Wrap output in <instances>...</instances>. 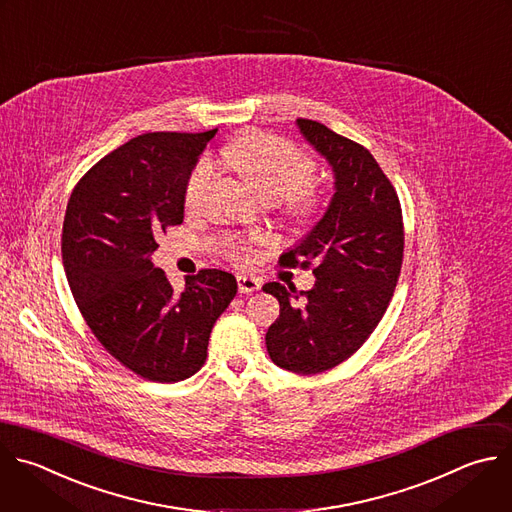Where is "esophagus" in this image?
Masks as SVG:
<instances>
[{
  "instance_id": "34e87169",
  "label": "esophagus",
  "mask_w": 512,
  "mask_h": 512,
  "mask_svg": "<svg viewBox=\"0 0 512 512\" xmlns=\"http://www.w3.org/2000/svg\"><path fill=\"white\" fill-rule=\"evenodd\" d=\"M237 285H239L241 293H251V291L261 289V279L251 277V275H237Z\"/></svg>"
}]
</instances>
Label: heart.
<instances>
[{"instance_id": "b5f03b06", "label": "heart", "mask_w": 512, "mask_h": 512, "mask_svg": "<svg viewBox=\"0 0 512 512\" xmlns=\"http://www.w3.org/2000/svg\"><path fill=\"white\" fill-rule=\"evenodd\" d=\"M223 160L261 201L269 205L285 201L289 217L299 223L315 219L325 205V193L311 183L317 170L315 160L283 138L247 132L223 150ZM215 179L217 170L209 158H201L193 166L185 185L189 211L203 207ZM223 249L237 263H247L253 253L247 243L235 237H227Z\"/></svg>"}]
</instances>
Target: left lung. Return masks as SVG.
Wrapping results in <instances>:
<instances>
[{"label":"left lung","mask_w":512,"mask_h":512,"mask_svg":"<svg viewBox=\"0 0 512 512\" xmlns=\"http://www.w3.org/2000/svg\"><path fill=\"white\" fill-rule=\"evenodd\" d=\"M303 136L333 168L335 195L323 219L279 263L313 267L315 285H263L279 299L267 329L269 358L295 374H319L356 354L384 317L404 259L398 193L362 144L325 124L297 118Z\"/></svg>","instance_id":"obj_1"}]
</instances>
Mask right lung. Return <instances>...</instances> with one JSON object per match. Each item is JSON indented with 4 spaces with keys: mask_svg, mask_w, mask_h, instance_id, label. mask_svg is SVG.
Listing matches in <instances>:
<instances>
[{
    "mask_svg": "<svg viewBox=\"0 0 512 512\" xmlns=\"http://www.w3.org/2000/svg\"><path fill=\"white\" fill-rule=\"evenodd\" d=\"M217 130L140 134L98 160L74 187L62 229L66 277L104 350L136 376L173 384L197 374L237 279L201 269L177 293L150 255L183 223L185 185Z\"/></svg>",
    "mask_w": 512,
    "mask_h": 512,
    "instance_id": "right-lung-1",
    "label": "right lung"
}]
</instances>
